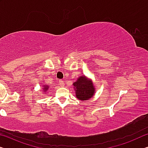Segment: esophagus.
Listing matches in <instances>:
<instances>
[{
    "mask_svg": "<svg viewBox=\"0 0 148 148\" xmlns=\"http://www.w3.org/2000/svg\"><path fill=\"white\" fill-rule=\"evenodd\" d=\"M59 84H60V86L61 87H63L65 86V83L63 80H60V82H59Z\"/></svg>",
    "mask_w": 148,
    "mask_h": 148,
    "instance_id": "34e87169",
    "label": "esophagus"
}]
</instances>
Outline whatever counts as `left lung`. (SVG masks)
Returning a JSON list of instances; mask_svg holds the SVG:
<instances>
[{
	"label": "left lung",
	"mask_w": 148,
	"mask_h": 148,
	"mask_svg": "<svg viewBox=\"0 0 148 148\" xmlns=\"http://www.w3.org/2000/svg\"><path fill=\"white\" fill-rule=\"evenodd\" d=\"M76 97L81 101L88 100L93 98L96 92L94 82L87 76H81L73 83Z\"/></svg>",
	"instance_id": "1"
}]
</instances>
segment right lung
Masks as SVG:
<instances>
[{
    "instance_id": "right-lung-1",
    "label": "right lung",
    "mask_w": 148,
    "mask_h": 148,
    "mask_svg": "<svg viewBox=\"0 0 148 148\" xmlns=\"http://www.w3.org/2000/svg\"><path fill=\"white\" fill-rule=\"evenodd\" d=\"M50 87L48 86L47 85H42V91H43V93L45 94L46 92L48 91V90H49Z\"/></svg>"
}]
</instances>
